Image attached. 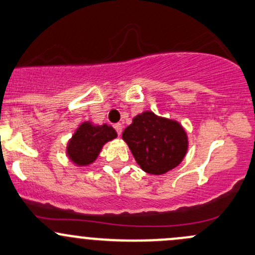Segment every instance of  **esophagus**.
Returning <instances> with one entry per match:
<instances>
[{
    "mask_svg": "<svg viewBox=\"0 0 255 255\" xmlns=\"http://www.w3.org/2000/svg\"><path fill=\"white\" fill-rule=\"evenodd\" d=\"M114 127H115V129H116V132H117V134H121V133H122V129H123V126L121 125V123H116V125H114Z\"/></svg>",
    "mask_w": 255,
    "mask_h": 255,
    "instance_id": "1",
    "label": "esophagus"
}]
</instances>
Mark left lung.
<instances>
[{"label":"left lung","mask_w":255,"mask_h":255,"mask_svg":"<svg viewBox=\"0 0 255 255\" xmlns=\"http://www.w3.org/2000/svg\"><path fill=\"white\" fill-rule=\"evenodd\" d=\"M136 163L144 172L160 176L177 167L188 151V134L178 121L157 116L152 111L136 115L123 130Z\"/></svg>","instance_id":"left-lung-1"}]
</instances>
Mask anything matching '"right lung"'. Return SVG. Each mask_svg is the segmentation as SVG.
<instances>
[{
  "label": "right lung",
  "instance_id": "right-lung-1",
  "mask_svg": "<svg viewBox=\"0 0 255 255\" xmlns=\"http://www.w3.org/2000/svg\"><path fill=\"white\" fill-rule=\"evenodd\" d=\"M116 138L117 132L112 126L85 121L80 123L67 143V156L78 167H85L98 159L106 143Z\"/></svg>",
  "mask_w": 255,
  "mask_h": 255
}]
</instances>
